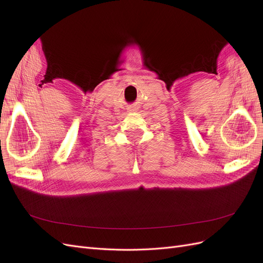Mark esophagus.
Wrapping results in <instances>:
<instances>
[{"mask_svg":"<svg viewBox=\"0 0 263 263\" xmlns=\"http://www.w3.org/2000/svg\"><path fill=\"white\" fill-rule=\"evenodd\" d=\"M128 110H130V112H133V110H135V106H130V107L128 108Z\"/></svg>","mask_w":263,"mask_h":263,"instance_id":"34e87169","label":"esophagus"}]
</instances>
